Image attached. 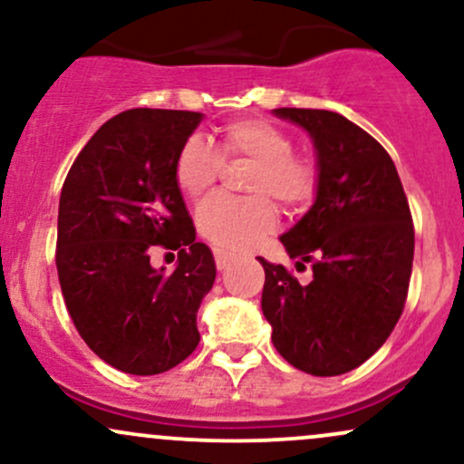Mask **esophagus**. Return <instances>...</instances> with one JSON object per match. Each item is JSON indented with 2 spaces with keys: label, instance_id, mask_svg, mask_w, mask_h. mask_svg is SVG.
<instances>
[{
  "label": "esophagus",
  "instance_id": "34e87169",
  "mask_svg": "<svg viewBox=\"0 0 464 464\" xmlns=\"http://www.w3.org/2000/svg\"><path fill=\"white\" fill-rule=\"evenodd\" d=\"M214 257H216V266L218 270H225L228 264L236 262V255H231L225 248H214Z\"/></svg>",
  "mask_w": 464,
  "mask_h": 464
}]
</instances>
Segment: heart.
Returning a JSON list of instances; mask_svg holds the SVG:
<instances>
[{
	"mask_svg": "<svg viewBox=\"0 0 464 464\" xmlns=\"http://www.w3.org/2000/svg\"><path fill=\"white\" fill-rule=\"evenodd\" d=\"M292 137L264 120H236L222 126L218 148L191 135L174 159V183L191 200L216 185L222 161L248 159V198L216 196L198 209L196 222L202 237L227 250H246L276 227L275 198L285 211H303L316 198L321 169L314 159L296 154Z\"/></svg>",
	"mask_w": 464,
	"mask_h": 464,
	"instance_id": "b5f03b06",
	"label": "heart"
}]
</instances>
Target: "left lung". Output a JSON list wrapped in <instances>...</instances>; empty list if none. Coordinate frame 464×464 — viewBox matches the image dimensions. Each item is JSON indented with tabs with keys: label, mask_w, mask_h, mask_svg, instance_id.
<instances>
[{
	"label": "left lung",
	"mask_w": 464,
	"mask_h": 464,
	"mask_svg": "<svg viewBox=\"0 0 464 464\" xmlns=\"http://www.w3.org/2000/svg\"><path fill=\"white\" fill-rule=\"evenodd\" d=\"M312 137L321 185L305 216L281 236L301 285L281 264L264 266L262 312L273 344L299 371L343 375L375 353L403 312L414 257L408 198L388 152L334 111L275 109Z\"/></svg>",
	"instance_id": "obj_1"
}]
</instances>
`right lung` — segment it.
Returning a JSON list of instances; mask_svg holds the SVG:
<instances>
[{
    "mask_svg": "<svg viewBox=\"0 0 464 464\" xmlns=\"http://www.w3.org/2000/svg\"><path fill=\"white\" fill-rule=\"evenodd\" d=\"M200 121L168 109L111 117L61 191L56 268L67 312L89 349L130 375L174 369L198 347L196 314L216 264L196 242L174 159ZM154 246L179 250L174 274L151 268Z\"/></svg>",
    "mask_w": 464,
    "mask_h": 464,
    "instance_id": "1",
    "label": "right lung"
}]
</instances>
